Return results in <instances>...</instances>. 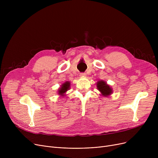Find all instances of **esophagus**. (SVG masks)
<instances>
[{
    "mask_svg": "<svg viewBox=\"0 0 158 158\" xmlns=\"http://www.w3.org/2000/svg\"><path fill=\"white\" fill-rule=\"evenodd\" d=\"M86 73H80V76L82 77H86Z\"/></svg>",
    "mask_w": 158,
    "mask_h": 158,
    "instance_id": "1",
    "label": "esophagus"
}]
</instances>
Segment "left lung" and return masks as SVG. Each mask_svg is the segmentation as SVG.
<instances>
[{"mask_svg":"<svg viewBox=\"0 0 158 158\" xmlns=\"http://www.w3.org/2000/svg\"><path fill=\"white\" fill-rule=\"evenodd\" d=\"M97 88L102 97H108L113 94L112 88L103 80H100L97 82Z\"/></svg>","mask_w":158,"mask_h":158,"instance_id":"left-lung-1","label":"left lung"}]
</instances>
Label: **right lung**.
<instances>
[{"label":"right lung","instance_id":"right-lung-1","mask_svg":"<svg viewBox=\"0 0 158 158\" xmlns=\"http://www.w3.org/2000/svg\"><path fill=\"white\" fill-rule=\"evenodd\" d=\"M70 81L64 82V83L61 85L59 89H58L57 94L60 97H64L66 95V92L70 89Z\"/></svg>","mask_w":158,"mask_h":158}]
</instances>
